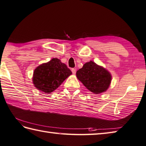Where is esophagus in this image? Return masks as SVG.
I'll return each instance as SVG.
<instances>
[{
    "mask_svg": "<svg viewBox=\"0 0 146 146\" xmlns=\"http://www.w3.org/2000/svg\"><path fill=\"white\" fill-rule=\"evenodd\" d=\"M71 71H72L73 75H75V74H76V70L75 69V68H72V69H71Z\"/></svg>",
    "mask_w": 146,
    "mask_h": 146,
    "instance_id": "obj_1",
    "label": "esophagus"
}]
</instances>
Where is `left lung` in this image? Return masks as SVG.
Returning a JSON list of instances; mask_svg holds the SVG:
<instances>
[{
    "label": "left lung",
    "instance_id": "left-lung-1",
    "mask_svg": "<svg viewBox=\"0 0 146 146\" xmlns=\"http://www.w3.org/2000/svg\"><path fill=\"white\" fill-rule=\"evenodd\" d=\"M76 77L88 90L96 94L106 91L111 82V75L93 61L86 62L76 71Z\"/></svg>",
    "mask_w": 146,
    "mask_h": 146
}]
</instances>
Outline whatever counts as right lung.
Segmentation results:
<instances>
[{"mask_svg":"<svg viewBox=\"0 0 146 146\" xmlns=\"http://www.w3.org/2000/svg\"><path fill=\"white\" fill-rule=\"evenodd\" d=\"M71 70L58 58L43 63L33 71V83L37 89L46 94L52 92L68 76Z\"/></svg>","mask_w":146,"mask_h":146,"instance_id":"right-lung-1","label":"right lung"}]
</instances>
